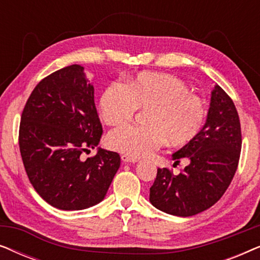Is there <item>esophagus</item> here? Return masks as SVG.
Returning <instances> with one entry per match:
<instances>
[{"label": "esophagus", "mask_w": 260, "mask_h": 260, "mask_svg": "<svg viewBox=\"0 0 260 260\" xmlns=\"http://www.w3.org/2000/svg\"><path fill=\"white\" fill-rule=\"evenodd\" d=\"M120 158H122V161L124 163H136L138 161L137 158L130 157V156H127V155H122V156H120Z\"/></svg>", "instance_id": "obj_1"}]
</instances>
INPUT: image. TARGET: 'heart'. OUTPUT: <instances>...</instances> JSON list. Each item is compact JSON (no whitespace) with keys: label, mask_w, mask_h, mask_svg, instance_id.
Returning a JSON list of instances; mask_svg holds the SVG:
<instances>
[{"label":"heart","mask_w":260,"mask_h":260,"mask_svg":"<svg viewBox=\"0 0 260 260\" xmlns=\"http://www.w3.org/2000/svg\"><path fill=\"white\" fill-rule=\"evenodd\" d=\"M138 109L145 110V126L112 131L106 144L113 151L140 158L168 142L172 147L190 143L200 134L206 106L183 80L165 73H140L126 84L113 81L103 92L99 113L110 126L126 125Z\"/></svg>","instance_id":"b5f03b06"}]
</instances>
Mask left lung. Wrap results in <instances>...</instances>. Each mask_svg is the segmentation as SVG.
I'll return each mask as SVG.
<instances>
[{
    "instance_id": "obj_1",
    "label": "left lung",
    "mask_w": 260,
    "mask_h": 260,
    "mask_svg": "<svg viewBox=\"0 0 260 260\" xmlns=\"http://www.w3.org/2000/svg\"><path fill=\"white\" fill-rule=\"evenodd\" d=\"M241 150V129L236 105L219 85L212 91L207 119L200 134L173 154L174 165H189L179 175L158 168L150 187L151 205L177 216H191L220 200L234 174Z\"/></svg>"
}]
</instances>
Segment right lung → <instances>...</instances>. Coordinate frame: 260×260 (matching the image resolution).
<instances>
[{
	"label": "right lung",
	"instance_id": "right-lung-1",
	"mask_svg": "<svg viewBox=\"0 0 260 260\" xmlns=\"http://www.w3.org/2000/svg\"><path fill=\"white\" fill-rule=\"evenodd\" d=\"M102 134L94 88L83 66L63 67L35 86L21 116L19 145L28 179L47 204L80 211L105 198L119 155L98 148L93 157H80L97 147Z\"/></svg>",
	"mask_w": 260,
	"mask_h": 260
}]
</instances>
